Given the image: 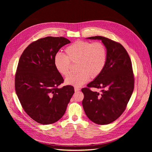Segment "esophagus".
<instances>
[{
	"instance_id": "esophagus-1",
	"label": "esophagus",
	"mask_w": 152,
	"mask_h": 152,
	"mask_svg": "<svg viewBox=\"0 0 152 152\" xmlns=\"http://www.w3.org/2000/svg\"><path fill=\"white\" fill-rule=\"evenodd\" d=\"M80 88H78V87H75V92H77V91H80Z\"/></svg>"
}]
</instances>
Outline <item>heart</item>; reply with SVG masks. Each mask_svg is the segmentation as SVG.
Instances as JSON below:
<instances>
[{"label":"heart","instance_id":"1","mask_svg":"<svg viewBox=\"0 0 152 152\" xmlns=\"http://www.w3.org/2000/svg\"><path fill=\"white\" fill-rule=\"evenodd\" d=\"M107 60L106 49L100 42L77 41L65 49V56L57 53L53 59L57 72L67 77L70 72L71 63H76L77 73L68 77L65 83L80 87L90 77L94 79L102 72Z\"/></svg>","mask_w":152,"mask_h":152}]
</instances>
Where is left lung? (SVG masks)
I'll use <instances>...</instances> for the list:
<instances>
[{
    "mask_svg": "<svg viewBox=\"0 0 152 152\" xmlns=\"http://www.w3.org/2000/svg\"><path fill=\"white\" fill-rule=\"evenodd\" d=\"M101 40L106 49L107 60L100 75L83 88L82 106L88 118L104 125L117 120L124 112L134 88V77L130 57L118 42L104 37L86 38ZM93 87L100 92H93Z\"/></svg>",
    "mask_w": 152,
    "mask_h": 152,
    "instance_id": "8db88e82",
    "label": "left lung"
}]
</instances>
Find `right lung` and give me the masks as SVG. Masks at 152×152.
<instances>
[{
    "mask_svg": "<svg viewBox=\"0 0 152 152\" xmlns=\"http://www.w3.org/2000/svg\"><path fill=\"white\" fill-rule=\"evenodd\" d=\"M69 43L62 37L41 38L30 44L20 58L15 92L25 111L39 124H50L61 118L75 93L72 85L58 87L64 79L53 62L59 50Z\"/></svg>",
    "mask_w": 152,
    "mask_h": 152,
    "instance_id": "1",
    "label": "right lung"
}]
</instances>
